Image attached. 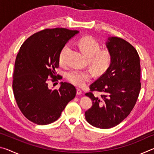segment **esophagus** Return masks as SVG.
Returning <instances> with one entry per match:
<instances>
[{"label":"esophagus","mask_w":154,"mask_h":154,"mask_svg":"<svg viewBox=\"0 0 154 154\" xmlns=\"http://www.w3.org/2000/svg\"><path fill=\"white\" fill-rule=\"evenodd\" d=\"M82 94V90L80 89V88H77V94H78V95H80V94Z\"/></svg>","instance_id":"34e87169"}]
</instances>
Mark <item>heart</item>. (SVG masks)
<instances>
[{
	"mask_svg": "<svg viewBox=\"0 0 154 154\" xmlns=\"http://www.w3.org/2000/svg\"><path fill=\"white\" fill-rule=\"evenodd\" d=\"M79 46L83 54L88 56V62L94 70L98 73H103L109 66L112 61V55L108 49H100V45L98 41L91 36H84L77 41ZM70 48L69 44L65 45L59 54V62L64 64L66 56ZM93 72L89 69L72 70L67 72L66 78L69 82L77 86H83L92 79Z\"/></svg>",
	"mask_w": 154,
	"mask_h": 154,
	"instance_id": "1",
	"label": "heart"
}]
</instances>
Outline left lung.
Returning a JSON list of instances; mask_svg holds the SVG:
<instances>
[{
  "label": "left lung",
  "mask_w": 154,
  "mask_h": 154,
  "mask_svg": "<svg viewBox=\"0 0 154 154\" xmlns=\"http://www.w3.org/2000/svg\"><path fill=\"white\" fill-rule=\"evenodd\" d=\"M106 47L112 61L106 72L90 85L85 95L92 106L85 112L92 126L108 129L124 120L134 108L141 88L140 58L131 44L119 37L109 38ZM93 91L102 93L100 97Z\"/></svg>",
  "instance_id": "obj_1"
}]
</instances>
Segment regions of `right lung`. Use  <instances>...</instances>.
Segmentation results:
<instances>
[{"instance_id":"add662e5","label":"right lung","mask_w":154,"mask_h":154,"mask_svg":"<svg viewBox=\"0 0 154 154\" xmlns=\"http://www.w3.org/2000/svg\"><path fill=\"white\" fill-rule=\"evenodd\" d=\"M78 32L64 28H47L33 34L20 47L12 87L18 107L33 123L47 125L56 121L68 103L75 97L77 90L73 85L62 82L58 90H52L48 82L60 79L56 72L60 52Z\"/></svg>"}]
</instances>
